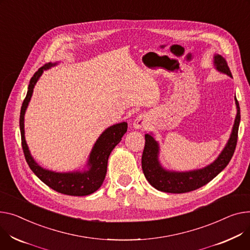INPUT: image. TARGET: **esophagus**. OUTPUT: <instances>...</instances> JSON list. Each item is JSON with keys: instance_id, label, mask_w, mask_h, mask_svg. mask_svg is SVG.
Wrapping results in <instances>:
<instances>
[{"instance_id": "obj_1", "label": "esophagus", "mask_w": 250, "mask_h": 250, "mask_svg": "<svg viewBox=\"0 0 250 250\" xmlns=\"http://www.w3.org/2000/svg\"><path fill=\"white\" fill-rule=\"evenodd\" d=\"M145 125H146V122H145V119H144L143 115H139L134 122V127L137 128V129L143 128L145 126Z\"/></svg>"}]
</instances>
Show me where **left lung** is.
Segmentation results:
<instances>
[{"instance_id": "8db88e82", "label": "left lung", "mask_w": 250, "mask_h": 250, "mask_svg": "<svg viewBox=\"0 0 250 250\" xmlns=\"http://www.w3.org/2000/svg\"><path fill=\"white\" fill-rule=\"evenodd\" d=\"M213 64L216 70L232 77L227 62L221 55H214ZM234 101L237 113L229 140L227 141L219 156L215 159L214 162L207 165L204 168L185 172L165 169L159 159V143L155 140L152 132L151 134H146V144L142 157V168L144 175L149 184L157 190L166 193H187L206 185L207 183L223 171L230 162L232 156H233L237 143L238 127L240 123V108L236 96L234 97Z\"/></svg>"}]
</instances>
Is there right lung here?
<instances>
[{
  "label": "right lung",
  "mask_w": 250,
  "mask_h": 250,
  "mask_svg": "<svg viewBox=\"0 0 250 250\" xmlns=\"http://www.w3.org/2000/svg\"><path fill=\"white\" fill-rule=\"evenodd\" d=\"M58 62L52 63L49 62L45 64L37 72L33 75L30 80L27 95L24 99L21 113H20V130L22 139V147L24 151L25 159L29 165L30 169L34 173L43 183L48 187L53 189L56 192L61 194L70 195V196H86L94 193L96 190L101 188L104 181L106 170H107V161L109 155L114 146L118 145L123 136L127 130V124L125 122L115 124L107 127L103 134L96 140L95 144L92 146L91 152L89 154L85 168L82 171H72V172H55L45 169L34 160L32 157L28 145L25 139V128H24V120L25 113L31 97L33 90L36 85L37 81L43 74V72L49 68L56 66Z\"/></svg>",
  "instance_id": "add662e5"
}]
</instances>
